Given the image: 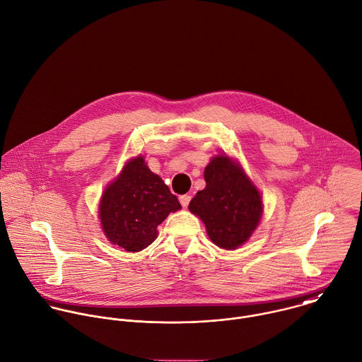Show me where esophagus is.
Masks as SVG:
<instances>
[{"instance_id": "34e87169", "label": "esophagus", "mask_w": 362, "mask_h": 362, "mask_svg": "<svg viewBox=\"0 0 362 362\" xmlns=\"http://www.w3.org/2000/svg\"><path fill=\"white\" fill-rule=\"evenodd\" d=\"M179 200H180V204H182L183 207H187L189 203H190V200H192V197H190L189 194H183V196L179 197Z\"/></svg>"}]
</instances>
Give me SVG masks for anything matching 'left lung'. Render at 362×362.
Segmentation results:
<instances>
[{"instance_id": "1", "label": "left lung", "mask_w": 362, "mask_h": 362, "mask_svg": "<svg viewBox=\"0 0 362 362\" xmlns=\"http://www.w3.org/2000/svg\"><path fill=\"white\" fill-rule=\"evenodd\" d=\"M206 187L192 199L189 210L206 224L210 240L224 250L243 245L262 216V197L243 169L218 155L204 169Z\"/></svg>"}]
</instances>
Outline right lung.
I'll return each instance as SVG.
<instances>
[{
  "label": "right lung",
  "mask_w": 362,
  "mask_h": 362,
  "mask_svg": "<svg viewBox=\"0 0 362 362\" xmlns=\"http://www.w3.org/2000/svg\"><path fill=\"white\" fill-rule=\"evenodd\" d=\"M179 209L182 206L177 197L138 156L104 190L100 221L112 244L128 252H138L155 241L158 226Z\"/></svg>",
  "instance_id": "obj_1"
}]
</instances>
